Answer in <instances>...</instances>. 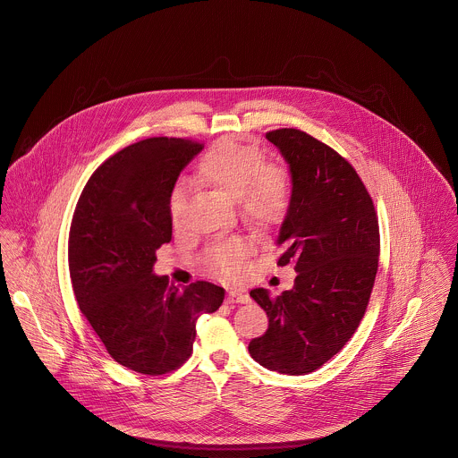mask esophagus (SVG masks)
Returning <instances> with one entry per match:
<instances>
[{"mask_svg":"<svg viewBox=\"0 0 458 458\" xmlns=\"http://www.w3.org/2000/svg\"><path fill=\"white\" fill-rule=\"evenodd\" d=\"M227 302L229 304H249L250 302V297L245 293V292H240V290H229L227 292Z\"/></svg>","mask_w":458,"mask_h":458,"instance_id":"1","label":"esophagus"}]
</instances>
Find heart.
<instances>
[{
	"label": "heart",
	"mask_w": 458,
	"mask_h": 458,
	"mask_svg": "<svg viewBox=\"0 0 458 458\" xmlns=\"http://www.w3.org/2000/svg\"><path fill=\"white\" fill-rule=\"evenodd\" d=\"M197 170L200 177L240 202L243 218L258 229L277 225L290 206V181L284 170L265 165V156L254 148L234 139L215 142L200 157ZM186 206V193L181 186L168 193V213L174 225L181 224ZM245 256L240 242L216 245L209 252L213 268L231 276Z\"/></svg>",
	"instance_id": "b5f03b06"
}]
</instances>
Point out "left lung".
Here are the masks:
<instances>
[{
  "mask_svg": "<svg viewBox=\"0 0 458 458\" xmlns=\"http://www.w3.org/2000/svg\"><path fill=\"white\" fill-rule=\"evenodd\" d=\"M290 166L292 197L276 245L277 265L292 263V290L250 297L268 314V328L249 343L263 368L305 375L332 359L357 330L378 270V220L353 166L301 130L267 133Z\"/></svg>",
  "mask_w": 458,
  "mask_h": 458,
  "instance_id": "left-lung-1",
  "label": "left lung"
}]
</instances>
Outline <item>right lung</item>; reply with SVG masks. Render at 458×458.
Segmentation results:
<instances>
[{"mask_svg":"<svg viewBox=\"0 0 458 458\" xmlns=\"http://www.w3.org/2000/svg\"><path fill=\"white\" fill-rule=\"evenodd\" d=\"M200 151L166 137L128 146L92 174L72 216L69 272L80 310L108 353L137 373L179 368L197 319L224 302L225 290L211 283L179 290L154 276L156 250L172 240L168 193Z\"/></svg>","mask_w":458,"mask_h":458,"instance_id":"obj_1","label":"right lung"}]
</instances>
